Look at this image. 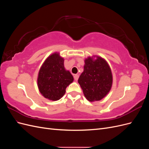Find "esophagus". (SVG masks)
<instances>
[{"mask_svg": "<svg viewBox=\"0 0 149 149\" xmlns=\"http://www.w3.org/2000/svg\"><path fill=\"white\" fill-rule=\"evenodd\" d=\"M79 78V75L78 74H74V79L76 80V81H78Z\"/></svg>", "mask_w": 149, "mask_h": 149, "instance_id": "obj_1", "label": "esophagus"}]
</instances>
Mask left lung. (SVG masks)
I'll use <instances>...</instances> for the list:
<instances>
[{"label": "left lung", "mask_w": 149, "mask_h": 149, "mask_svg": "<svg viewBox=\"0 0 149 149\" xmlns=\"http://www.w3.org/2000/svg\"><path fill=\"white\" fill-rule=\"evenodd\" d=\"M84 71L78 79L86 98L89 101H100L109 92L112 75L109 65L103 58L86 59Z\"/></svg>", "instance_id": "1"}]
</instances>
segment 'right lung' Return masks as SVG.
<instances>
[{"label": "right lung", "mask_w": 149, "mask_h": 149, "mask_svg": "<svg viewBox=\"0 0 149 149\" xmlns=\"http://www.w3.org/2000/svg\"><path fill=\"white\" fill-rule=\"evenodd\" d=\"M73 77L64 67L63 58L53 53L45 61L38 76V87L42 95L49 100H59L66 92V88L73 82Z\"/></svg>", "instance_id": "right-lung-1"}]
</instances>
